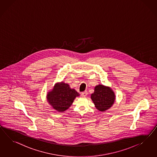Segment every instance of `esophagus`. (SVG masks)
<instances>
[{"instance_id":"1","label":"esophagus","mask_w":157,"mask_h":157,"mask_svg":"<svg viewBox=\"0 0 157 157\" xmlns=\"http://www.w3.org/2000/svg\"><path fill=\"white\" fill-rule=\"evenodd\" d=\"M87 95V92L86 91H85L84 92H82L81 93V95L83 96V97H86Z\"/></svg>"}]
</instances>
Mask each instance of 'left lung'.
Masks as SVG:
<instances>
[{
    "label": "left lung",
    "instance_id": "left-lung-1",
    "mask_svg": "<svg viewBox=\"0 0 157 157\" xmlns=\"http://www.w3.org/2000/svg\"><path fill=\"white\" fill-rule=\"evenodd\" d=\"M91 98L96 109L103 112L113 106L115 95L110 87L99 85L95 87L94 93L91 95Z\"/></svg>",
    "mask_w": 157,
    "mask_h": 157
}]
</instances>
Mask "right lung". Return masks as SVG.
<instances>
[{
	"label": "right lung",
	"mask_w": 157,
	"mask_h": 157,
	"mask_svg": "<svg viewBox=\"0 0 157 157\" xmlns=\"http://www.w3.org/2000/svg\"><path fill=\"white\" fill-rule=\"evenodd\" d=\"M79 95L75 90L70 88L68 84L62 82L55 84L51 91L48 93L47 99L55 110L63 112L72 105L75 98Z\"/></svg>",
	"instance_id": "obj_1"
}]
</instances>
